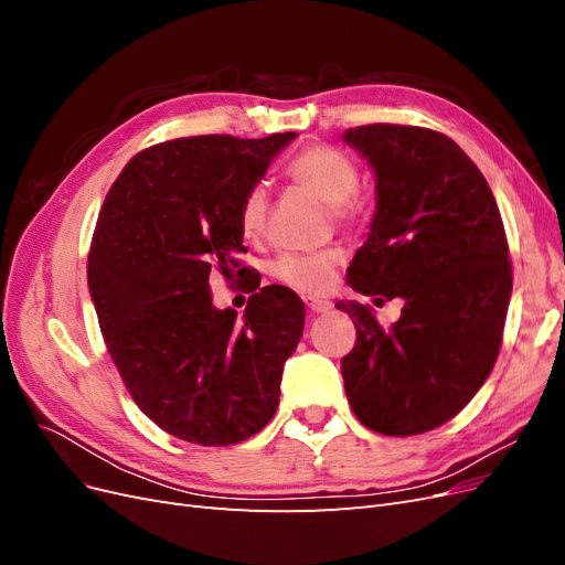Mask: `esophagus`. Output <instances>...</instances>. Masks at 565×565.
I'll return each instance as SVG.
<instances>
[{
	"label": "esophagus",
	"instance_id": "esophagus-1",
	"mask_svg": "<svg viewBox=\"0 0 565 565\" xmlns=\"http://www.w3.org/2000/svg\"><path fill=\"white\" fill-rule=\"evenodd\" d=\"M306 306H309L311 313H328L332 309V301H328V299H309V301H306Z\"/></svg>",
	"mask_w": 565,
	"mask_h": 565
}]
</instances>
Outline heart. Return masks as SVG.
<instances>
[{
	"label": "heart",
	"mask_w": 565,
	"mask_h": 565,
	"mask_svg": "<svg viewBox=\"0 0 565 565\" xmlns=\"http://www.w3.org/2000/svg\"><path fill=\"white\" fill-rule=\"evenodd\" d=\"M287 177L303 191L313 193L341 224H355L361 218V202L355 200L361 172L344 150L334 146H309L287 164ZM268 195L264 185H252L241 202V231L245 237H259L266 228ZM344 254L337 247L306 254H282L273 264V276L301 295H324L334 285L337 268Z\"/></svg>",
	"instance_id": "1"
}]
</instances>
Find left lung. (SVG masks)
Segmentation results:
<instances>
[{
  "instance_id": "1",
  "label": "left lung",
  "mask_w": 565,
  "mask_h": 565,
  "mask_svg": "<svg viewBox=\"0 0 565 565\" xmlns=\"http://www.w3.org/2000/svg\"><path fill=\"white\" fill-rule=\"evenodd\" d=\"M374 172L377 210L349 266L365 297L403 299L384 328L367 303L339 301L355 324L341 377L355 417L384 436L452 419L498 361L511 264L488 181L446 134L367 125L344 131Z\"/></svg>"
}]
</instances>
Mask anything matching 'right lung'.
<instances>
[{
    "label": "right lung",
    "mask_w": 565,
    "mask_h": 565,
    "mask_svg": "<svg viewBox=\"0 0 565 565\" xmlns=\"http://www.w3.org/2000/svg\"><path fill=\"white\" fill-rule=\"evenodd\" d=\"M295 136L158 143L129 160L100 207L87 264L100 332L136 405L181 440L233 446L276 415L303 303L268 285L243 318L218 311L210 273L241 266V202Z\"/></svg>",
    "instance_id": "add662e5"
}]
</instances>
